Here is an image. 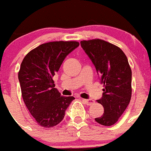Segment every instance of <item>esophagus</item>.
Returning <instances> with one entry per match:
<instances>
[{
  "label": "esophagus",
  "mask_w": 151,
  "mask_h": 151,
  "mask_svg": "<svg viewBox=\"0 0 151 151\" xmlns=\"http://www.w3.org/2000/svg\"><path fill=\"white\" fill-rule=\"evenodd\" d=\"M82 101H83L86 105H89V106L91 105L92 104H94V102H95V101L91 99H82Z\"/></svg>",
  "instance_id": "esophagus-1"
}]
</instances>
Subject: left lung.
<instances>
[{"instance_id": "8db88e82", "label": "left lung", "mask_w": 151, "mask_h": 151, "mask_svg": "<svg viewBox=\"0 0 151 151\" xmlns=\"http://www.w3.org/2000/svg\"><path fill=\"white\" fill-rule=\"evenodd\" d=\"M81 47L95 65L101 83L102 98L98 103L104 112L95 118L104 126H112L127 107L132 95V71L126 55L112 44L101 39L81 41Z\"/></svg>"}]
</instances>
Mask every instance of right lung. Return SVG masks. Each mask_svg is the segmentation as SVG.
I'll return each instance as SVG.
<instances>
[{
  "instance_id": "add662e5",
  "label": "right lung",
  "mask_w": 151,
  "mask_h": 151,
  "mask_svg": "<svg viewBox=\"0 0 151 151\" xmlns=\"http://www.w3.org/2000/svg\"><path fill=\"white\" fill-rule=\"evenodd\" d=\"M77 42H51L29 51L18 72L22 95L38 124L52 127L63 121L72 96H62L53 80L66 56L79 46Z\"/></svg>"
}]
</instances>
